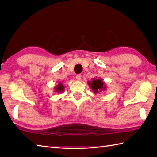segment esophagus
I'll return each instance as SVG.
<instances>
[{
  "label": "esophagus",
  "mask_w": 157,
  "mask_h": 157,
  "mask_svg": "<svg viewBox=\"0 0 157 157\" xmlns=\"http://www.w3.org/2000/svg\"><path fill=\"white\" fill-rule=\"evenodd\" d=\"M81 77H82V75H77V76H76V78H77L78 80H80V79H81Z\"/></svg>",
  "instance_id": "esophagus-1"
}]
</instances>
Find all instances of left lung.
I'll return each instance as SVG.
<instances>
[{"label":"left lung","mask_w":157,"mask_h":157,"mask_svg":"<svg viewBox=\"0 0 157 157\" xmlns=\"http://www.w3.org/2000/svg\"><path fill=\"white\" fill-rule=\"evenodd\" d=\"M89 84H90V86H91L92 89L93 90V91L94 92V93H97L99 92H101L102 90H105V87L103 85V82L102 81V80L99 78V79H96L95 80L94 78V80H92V83L89 82Z\"/></svg>","instance_id":"obj_1"}]
</instances>
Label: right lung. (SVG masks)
I'll list each match as a JSON object with an SVG mask.
<instances>
[{
    "label": "right lung",
    "instance_id": "add662e5",
    "mask_svg": "<svg viewBox=\"0 0 157 157\" xmlns=\"http://www.w3.org/2000/svg\"><path fill=\"white\" fill-rule=\"evenodd\" d=\"M63 86L62 84H61V83H59V85L56 88V91H58V92H62L63 90Z\"/></svg>",
    "mask_w": 157,
    "mask_h": 157
}]
</instances>
